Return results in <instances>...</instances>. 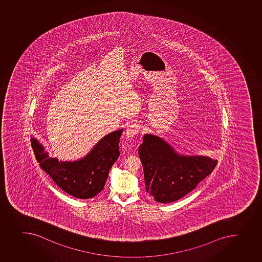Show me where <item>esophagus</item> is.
Returning <instances> with one entry per match:
<instances>
[{"label":"esophagus","mask_w":262,"mask_h":262,"mask_svg":"<svg viewBox=\"0 0 262 262\" xmlns=\"http://www.w3.org/2000/svg\"><path fill=\"white\" fill-rule=\"evenodd\" d=\"M140 128V125L137 124V123H133L132 125H129L126 129V136L129 138V139H132L134 136L138 135Z\"/></svg>","instance_id":"34e87169"}]
</instances>
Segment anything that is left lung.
<instances>
[{"label": "left lung", "instance_id": "obj_1", "mask_svg": "<svg viewBox=\"0 0 262 262\" xmlns=\"http://www.w3.org/2000/svg\"><path fill=\"white\" fill-rule=\"evenodd\" d=\"M139 156L145 191L162 203H172L191 192L217 164V160L205 156L180 155L165 140L150 134L144 135Z\"/></svg>", "mask_w": 262, "mask_h": 262}]
</instances>
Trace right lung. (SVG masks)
I'll list each match as a JSON object with an SVG mask.
<instances>
[{"label":"right lung","mask_w":262,"mask_h":262,"mask_svg":"<svg viewBox=\"0 0 262 262\" xmlns=\"http://www.w3.org/2000/svg\"><path fill=\"white\" fill-rule=\"evenodd\" d=\"M123 130L102 138L90 152L80 160L62 162L50 158L35 138L31 146L39 165L63 191L80 199L97 196L104 189L109 171L119 157L120 137Z\"/></svg>","instance_id":"add662e5"}]
</instances>
